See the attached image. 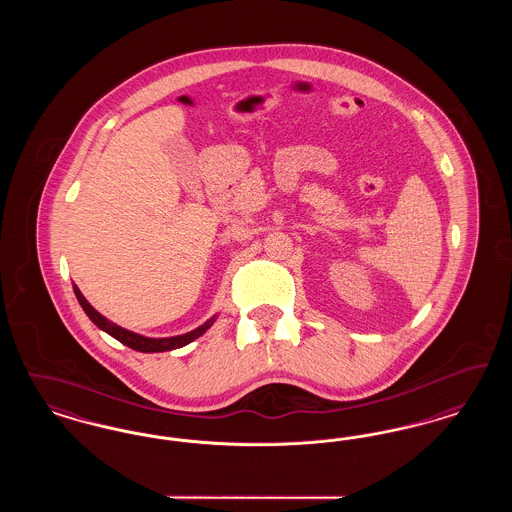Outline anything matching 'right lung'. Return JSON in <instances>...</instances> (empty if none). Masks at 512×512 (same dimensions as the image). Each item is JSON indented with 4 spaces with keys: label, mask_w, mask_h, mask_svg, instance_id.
Wrapping results in <instances>:
<instances>
[{
    "label": "right lung",
    "mask_w": 512,
    "mask_h": 512,
    "mask_svg": "<svg viewBox=\"0 0 512 512\" xmlns=\"http://www.w3.org/2000/svg\"><path fill=\"white\" fill-rule=\"evenodd\" d=\"M73 290L76 299H78V303H80L82 309H84V313L90 317V320H92L98 328H101L103 332H107L109 336H113L115 340H119L121 343H124V345H128L130 349L142 351V353H159V351H171V349L184 347V345H188L190 341L199 338L201 334H205V332L213 326V322H215V317L209 318L205 324H201L199 328H195V330L184 334V336H174V338H144V336H140V334H134V332H130V330H124L121 326L113 324L111 320L101 317L98 311L86 301V297L80 293V290H78L76 286H73Z\"/></svg>",
    "instance_id": "1"
}]
</instances>
